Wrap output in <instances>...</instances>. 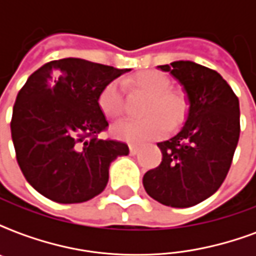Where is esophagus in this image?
<instances>
[{
    "instance_id": "34e87169",
    "label": "esophagus",
    "mask_w": 256,
    "mask_h": 256,
    "mask_svg": "<svg viewBox=\"0 0 256 256\" xmlns=\"http://www.w3.org/2000/svg\"><path fill=\"white\" fill-rule=\"evenodd\" d=\"M128 148H130V154H132V156H136V152H140V148H138V146H136V144H130V146H128Z\"/></svg>"
}]
</instances>
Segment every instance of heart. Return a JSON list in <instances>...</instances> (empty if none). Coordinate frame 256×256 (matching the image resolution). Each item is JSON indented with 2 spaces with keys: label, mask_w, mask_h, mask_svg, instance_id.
<instances>
[{
  "label": "heart",
  "mask_w": 256,
  "mask_h": 256,
  "mask_svg": "<svg viewBox=\"0 0 256 256\" xmlns=\"http://www.w3.org/2000/svg\"><path fill=\"white\" fill-rule=\"evenodd\" d=\"M132 85L148 94L142 120H122L112 124V132L120 140L140 144L156 140L183 122L187 114L184 94L172 90L170 78L158 70H144L132 80ZM98 106L108 118H118L124 112V92L120 81L114 80L100 90Z\"/></svg>",
  "instance_id": "obj_1"
}]
</instances>
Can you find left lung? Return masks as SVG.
I'll return each mask as SVG.
<instances>
[{
    "label": "left lung",
    "mask_w": 256,
    "mask_h": 256,
    "mask_svg": "<svg viewBox=\"0 0 256 256\" xmlns=\"http://www.w3.org/2000/svg\"><path fill=\"white\" fill-rule=\"evenodd\" d=\"M183 86L188 114L182 130L158 144L162 162L144 175V190L164 206L191 207L218 190L239 140V100L222 76L191 61L158 66Z\"/></svg>",
    "instance_id": "8db88e82"
}]
</instances>
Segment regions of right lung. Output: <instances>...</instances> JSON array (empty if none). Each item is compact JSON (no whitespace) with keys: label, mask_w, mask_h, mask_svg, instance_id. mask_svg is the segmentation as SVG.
<instances>
[{"label":"right lung","mask_w":256,"mask_h":256,"mask_svg":"<svg viewBox=\"0 0 256 256\" xmlns=\"http://www.w3.org/2000/svg\"><path fill=\"white\" fill-rule=\"evenodd\" d=\"M126 72L130 69L64 58L28 78L10 130L22 174L40 194L58 203H81L104 190L110 164L128 156V148L98 138L108 126L98 96Z\"/></svg>","instance_id":"1"}]
</instances>
